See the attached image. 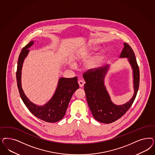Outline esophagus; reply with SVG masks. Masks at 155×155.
<instances>
[{"label":"esophagus","mask_w":155,"mask_h":155,"mask_svg":"<svg viewBox=\"0 0 155 155\" xmlns=\"http://www.w3.org/2000/svg\"><path fill=\"white\" fill-rule=\"evenodd\" d=\"M78 83H79V86H80V87H83V85L84 84V81L83 80H79V81H78Z\"/></svg>","instance_id":"obj_1"}]
</instances>
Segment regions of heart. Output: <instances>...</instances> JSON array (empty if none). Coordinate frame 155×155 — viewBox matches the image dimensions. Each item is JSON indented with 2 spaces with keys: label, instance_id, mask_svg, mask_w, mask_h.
<instances>
[{
  "label": "heart",
  "instance_id": "1",
  "mask_svg": "<svg viewBox=\"0 0 155 155\" xmlns=\"http://www.w3.org/2000/svg\"><path fill=\"white\" fill-rule=\"evenodd\" d=\"M103 55H99L93 58L88 62L87 67L89 70H94L97 68L100 64V62L103 58Z\"/></svg>",
  "mask_w": 155,
  "mask_h": 155
}]
</instances>
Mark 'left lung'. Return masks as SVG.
Instances as JSON below:
<instances>
[{"instance_id": "left-lung-1", "label": "left lung", "mask_w": 155, "mask_h": 155, "mask_svg": "<svg viewBox=\"0 0 155 155\" xmlns=\"http://www.w3.org/2000/svg\"><path fill=\"white\" fill-rule=\"evenodd\" d=\"M124 45L120 58H128L133 70L134 94L130 101L118 105L110 100L104 81L110 65L89 70L83 75L85 81L84 90L90 110L95 119L103 123H113L124 115L133 104L139 89L140 72L134 52L128 44L124 43Z\"/></svg>"}]
</instances>
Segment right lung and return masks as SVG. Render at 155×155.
Masks as SVG:
<instances>
[{
    "label": "right lung",
    "instance_id": "obj_1",
    "mask_svg": "<svg viewBox=\"0 0 155 155\" xmlns=\"http://www.w3.org/2000/svg\"><path fill=\"white\" fill-rule=\"evenodd\" d=\"M34 41H30L21 51L18 58L16 80L20 97L30 112L41 120L48 123H55L63 119L74 93L79 88L78 78H60L54 95L45 104L38 106L31 102L25 96L21 87V75L23 63L33 45Z\"/></svg>",
    "mask_w": 155,
    "mask_h": 155
}]
</instances>
